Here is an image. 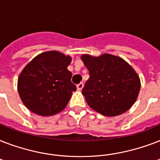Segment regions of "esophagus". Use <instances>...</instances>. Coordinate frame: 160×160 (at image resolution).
<instances>
[{
  "mask_svg": "<svg viewBox=\"0 0 160 160\" xmlns=\"http://www.w3.org/2000/svg\"><path fill=\"white\" fill-rule=\"evenodd\" d=\"M83 87H84V84H83L82 82H80V84H78V85H77V89L79 90H82Z\"/></svg>",
  "mask_w": 160,
  "mask_h": 160,
  "instance_id": "obj_1",
  "label": "esophagus"
}]
</instances>
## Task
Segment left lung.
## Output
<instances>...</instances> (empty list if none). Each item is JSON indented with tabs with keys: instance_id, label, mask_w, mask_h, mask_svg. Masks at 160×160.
Segmentation results:
<instances>
[{
	"instance_id": "8db88e82",
	"label": "left lung",
	"mask_w": 160,
	"mask_h": 160,
	"mask_svg": "<svg viewBox=\"0 0 160 160\" xmlns=\"http://www.w3.org/2000/svg\"><path fill=\"white\" fill-rule=\"evenodd\" d=\"M81 60L90 78L82 90L90 108L105 116H116L129 110L136 101L140 80L134 70L122 58L109 54Z\"/></svg>"
}]
</instances>
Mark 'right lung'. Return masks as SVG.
Instances as JSON below:
<instances>
[{
	"label": "right lung",
	"instance_id": "1",
	"mask_svg": "<svg viewBox=\"0 0 160 160\" xmlns=\"http://www.w3.org/2000/svg\"><path fill=\"white\" fill-rule=\"evenodd\" d=\"M71 57L59 51L41 53L28 63L19 75L17 89L26 108L41 116L62 111L73 91L72 73L67 69Z\"/></svg>",
	"mask_w": 160,
	"mask_h": 160
}]
</instances>
